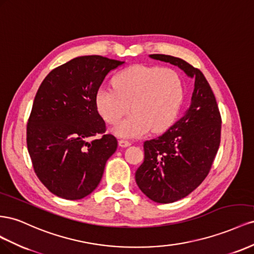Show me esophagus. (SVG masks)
Masks as SVG:
<instances>
[{"label": "esophagus", "instance_id": "1", "mask_svg": "<svg viewBox=\"0 0 254 254\" xmlns=\"http://www.w3.org/2000/svg\"><path fill=\"white\" fill-rule=\"evenodd\" d=\"M132 142L128 141V140H125V139H120L119 140V146L122 148H127L128 146H131Z\"/></svg>", "mask_w": 254, "mask_h": 254}]
</instances>
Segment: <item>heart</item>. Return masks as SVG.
Instances as JSON below:
<instances>
[{
	"label": "heart",
	"instance_id": "1",
	"mask_svg": "<svg viewBox=\"0 0 254 254\" xmlns=\"http://www.w3.org/2000/svg\"><path fill=\"white\" fill-rule=\"evenodd\" d=\"M113 88L101 87L96 102L103 119L116 125L129 111L133 113L114 128L123 138H137L151 128L162 133L176 122L184 99V83L177 71L158 66L135 64L120 71Z\"/></svg>",
	"mask_w": 254,
	"mask_h": 254
}]
</instances>
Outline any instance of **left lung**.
<instances>
[{
	"label": "left lung",
	"instance_id": "left-lung-1",
	"mask_svg": "<svg viewBox=\"0 0 254 254\" xmlns=\"http://www.w3.org/2000/svg\"><path fill=\"white\" fill-rule=\"evenodd\" d=\"M151 59L170 63L193 78L190 106L157 138L143 142L144 159L136 170L140 190L157 203H172L193 191L207 177L220 146L221 116L202 72L185 61L164 54Z\"/></svg>",
	"mask_w": 254,
	"mask_h": 254
}]
</instances>
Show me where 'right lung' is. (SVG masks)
Segmentation results:
<instances>
[{"instance_id": "obj_1", "label": "right lung", "mask_w": 254, "mask_h": 254, "mask_svg": "<svg viewBox=\"0 0 254 254\" xmlns=\"http://www.w3.org/2000/svg\"><path fill=\"white\" fill-rule=\"evenodd\" d=\"M122 64L99 55L76 57L39 86L27 121V150L36 176L57 197L78 200L91 193L117 150L116 137L105 134L96 96L105 76Z\"/></svg>"}]
</instances>
